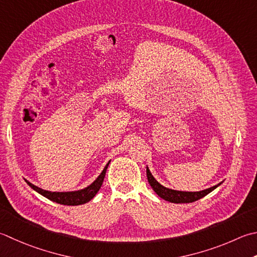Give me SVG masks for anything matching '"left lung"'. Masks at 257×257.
I'll return each instance as SVG.
<instances>
[{"instance_id":"obj_1","label":"left lung","mask_w":257,"mask_h":257,"mask_svg":"<svg viewBox=\"0 0 257 257\" xmlns=\"http://www.w3.org/2000/svg\"><path fill=\"white\" fill-rule=\"evenodd\" d=\"M147 179L152 186V188L155 190V193L157 194L159 197H162L163 199L167 200V202L174 203V204H184V203H193L198 200L200 198H203L204 196H206L207 194H209L210 192H213L215 188H217L218 186L222 184L219 183L217 185L213 186V187L200 190V192H182V190H176V189H172V188H167L163 186L162 184H159L154 176L150 173V170L147 166Z\"/></svg>"}]
</instances>
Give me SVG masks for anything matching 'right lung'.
I'll use <instances>...</instances> for the list:
<instances>
[{
    "instance_id": "obj_1",
    "label": "right lung",
    "mask_w": 257,
    "mask_h": 257,
    "mask_svg": "<svg viewBox=\"0 0 257 257\" xmlns=\"http://www.w3.org/2000/svg\"><path fill=\"white\" fill-rule=\"evenodd\" d=\"M109 164H110V160L108 162V164L105 165V167L103 168L101 174L98 176L97 179H95L92 184H90L88 187L79 189V190H73V192H49V190H44L42 188L38 187V186L33 185L27 179H25V182H27V184L32 189H34L35 192L44 196L45 198L52 200L54 203H58L61 205H68V206H78V205H82L90 202V200L94 197L95 194L99 192V189L101 188V185L103 183L105 172H107Z\"/></svg>"
}]
</instances>
